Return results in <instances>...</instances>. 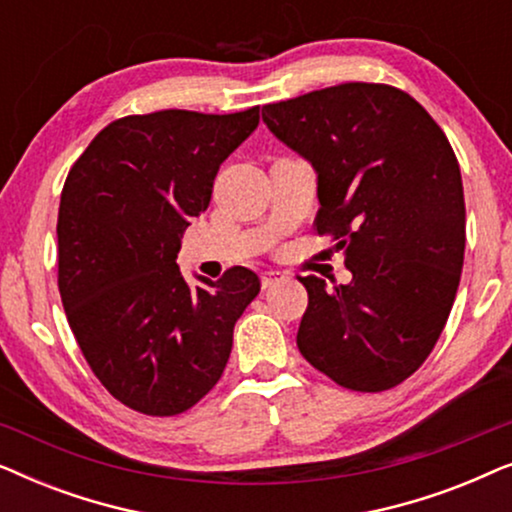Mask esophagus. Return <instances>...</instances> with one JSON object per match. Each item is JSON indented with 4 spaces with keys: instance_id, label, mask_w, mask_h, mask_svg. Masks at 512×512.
I'll use <instances>...</instances> for the list:
<instances>
[{
    "instance_id": "34e87169",
    "label": "esophagus",
    "mask_w": 512,
    "mask_h": 512,
    "mask_svg": "<svg viewBox=\"0 0 512 512\" xmlns=\"http://www.w3.org/2000/svg\"><path fill=\"white\" fill-rule=\"evenodd\" d=\"M284 279V272H279V270H265L263 275H261V286L263 289H270V286H275V284H279Z\"/></svg>"
}]
</instances>
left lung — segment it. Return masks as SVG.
<instances>
[{
  "instance_id": "1",
  "label": "left lung",
  "mask_w": 512,
  "mask_h": 512,
  "mask_svg": "<svg viewBox=\"0 0 512 512\" xmlns=\"http://www.w3.org/2000/svg\"><path fill=\"white\" fill-rule=\"evenodd\" d=\"M279 142L317 172L319 235L352 282L298 277V349L352 391L396 387L426 361L457 296L466 205L457 156L422 104L384 83H340L265 104Z\"/></svg>"
}]
</instances>
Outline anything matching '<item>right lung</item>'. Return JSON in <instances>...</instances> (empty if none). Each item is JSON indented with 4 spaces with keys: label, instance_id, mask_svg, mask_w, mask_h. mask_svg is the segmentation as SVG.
I'll return each mask as SVG.
<instances>
[{
    "label": "right lung",
    "instance_id": "obj_1",
    "mask_svg": "<svg viewBox=\"0 0 512 512\" xmlns=\"http://www.w3.org/2000/svg\"><path fill=\"white\" fill-rule=\"evenodd\" d=\"M258 125L237 114L165 109L109 123L67 174L58 212V289L90 370L151 417L209 394L233 328L261 291L242 265L221 279L181 275V235L212 200L223 160Z\"/></svg>",
    "mask_w": 512,
    "mask_h": 512
}]
</instances>
